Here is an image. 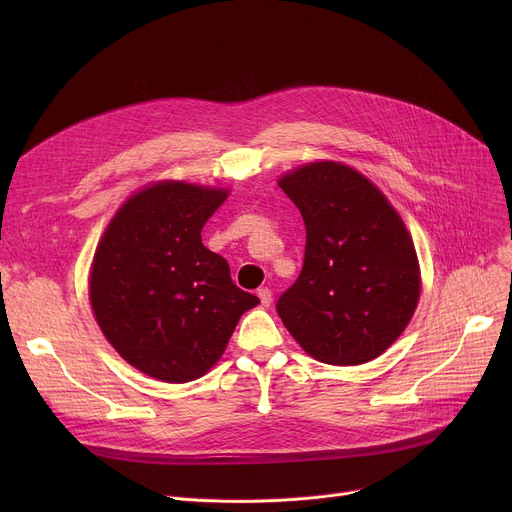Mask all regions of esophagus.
Returning a JSON list of instances; mask_svg holds the SVG:
<instances>
[{
  "mask_svg": "<svg viewBox=\"0 0 512 512\" xmlns=\"http://www.w3.org/2000/svg\"><path fill=\"white\" fill-rule=\"evenodd\" d=\"M257 294H259V299H261V305H265V307H270V303H272V290L270 288H259L257 290Z\"/></svg>",
  "mask_w": 512,
  "mask_h": 512,
  "instance_id": "34e87169",
  "label": "esophagus"
}]
</instances>
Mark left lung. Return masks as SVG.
Segmentation results:
<instances>
[{"instance_id": "8db88e82", "label": "left lung", "mask_w": 512, "mask_h": 512, "mask_svg": "<svg viewBox=\"0 0 512 512\" xmlns=\"http://www.w3.org/2000/svg\"><path fill=\"white\" fill-rule=\"evenodd\" d=\"M280 188L299 207L303 270L276 303L288 332L328 365H361L402 334L419 301V263L400 215L357 170L315 161Z\"/></svg>"}]
</instances>
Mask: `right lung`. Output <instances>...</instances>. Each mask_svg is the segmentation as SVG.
Here are the masks:
<instances>
[{"mask_svg":"<svg viewBox=\"0 0 512 512\" xmlns=\"http://www.w3.org/2000/svg\"><path fill=\"white\" fill-rule=\"evenodd\" d=\"M226 197L220 188L153 184L120 207L95 251L89 292L101 332L122 359L161 382L201 378L240 315L259 303L201 242Z\"/></svg>","mask_w":512,"mask_h":512,"instance_id":"add662e5","label":"right lung"}]
</instances>
